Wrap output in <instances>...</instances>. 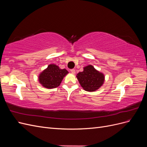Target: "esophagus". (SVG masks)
<instances>
[{"label":"esophagus","mask_w":147,"mask_h":147,"mask_svg":"<svg viewBox=\"0 0 147 147\" xmlns=\"http://www.w3.org/2000/svg\"><path fill=\"white\" fill-rule=\"evenodd\" d=\"M70 72H72L73 74H75V69H71V70H70Z\"/></svg>","instance_id":"34e87169"}]
</instances>
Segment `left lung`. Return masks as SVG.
I'll return each mask as SVG.
<instances>
[{
	"label": "left lung",
	"mask_w": 147,
	"mask_h": 147,
	"mask_svg": "<svg viewBox=\"0 0 147 147\" xmlns=\"http://www.w3.org/2000/svg\"><path fill=\"white\" fill-rule=\"evenodd\" d=\"M76 77L84 90L89 92L98 90L104 84L105 80L104 75L91 65L84 67L83 72L77 74Z\"/></svg>",
	"instance_id": "left-lung-1"
}]
</instances>
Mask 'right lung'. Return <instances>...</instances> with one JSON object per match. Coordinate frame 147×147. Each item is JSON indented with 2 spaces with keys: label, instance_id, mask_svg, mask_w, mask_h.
Returning <instances> with one entry per match:
<instances>
[{
  "label": "right lung",
  "instance_id": "obj_1",
  "mask_svg": "<svg viewBox=\"0 0 147 147\" xmlns=\"http://www.w3.org/2000/svg\"><path fill=\"white\" fill-rule=\"evenodd\" d=\"M69 74L66 69H61L56 64H50L48 67L40 74L38 81L47 89L58 87L65 75Z\"/></svg>",
  "mask_w": 147,
  "mask_h": 147
}]
</instances>
